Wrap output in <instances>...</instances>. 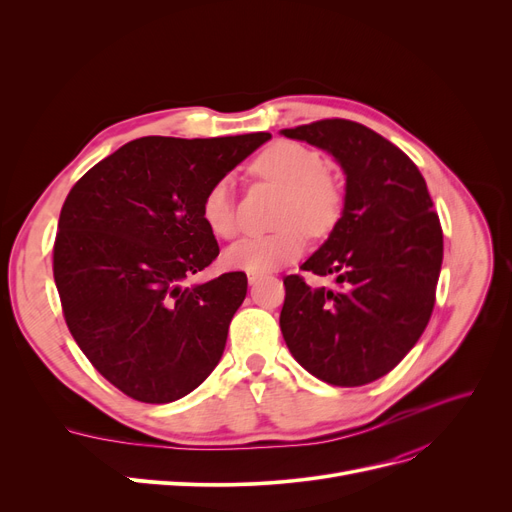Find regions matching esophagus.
Masks as SVG:
<instances>
[{
  "mask_svg": "<svg viewBox=\"0 0 512 512\" xmlns=\"http://www.w3.org/2000/svg\"><path fill=\"white\" fill-rule=\"evenodd\" d=\"M247 280H249V284L253 286V284H257V282L261 280V274H251V272H249V274H247Z\"/></svg>",
  "mask_w": 512,
  "mask_h": 512,
  "instance_id": "1",
  "label": "esophagus"
}]
</instances>
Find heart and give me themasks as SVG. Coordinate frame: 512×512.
Here are the masks:
<instances>
[{
    "instance_id": "b5f03b06",
    "label": "heart",
    "mask_w": 512,
    "mask_h": 512,
    "mask_svg": "<svg viewBox=\"0 0 512 512\" xmlns=\"http://www.w3.org/2000/svg\"><path fill=\"white\" fill-rule=\"evenodd\" d=\"M321 153L292 141H278L255 161L253 172L286 191L280 207V230L261 236L240 238L224 253L232 270L265 274L299 259L307 247V230L313 236H328L342 218V186L328 172ZM205 226L220 238L238 232V213L230 178L213 182L201 201Z\"/></svg>"
}]
</instances>
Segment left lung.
<instances>
[{"label": "left lung", "mask_w": 512, "mask_h": 512, "mask_svg": "<svg viewBox=\"0 0 512 512\" xmlns=\"http://www.w3.org/2000/svg\"><path fill=\"white\" fill-rule=\"evenodd\" d=\"M282 134L330 151L346 174L342 218L301 265L334 274L338 288L286 276L284 342L321 382H375L405 359L434 311L444 253L434 201L413 159L359 122L317 120Z\"/></svg>", "instance_id": "obj_1"}]
</instances>
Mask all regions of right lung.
Masks as SVG:
<instances>
[{
  "instance_id": "right-lung-1",
  "label": "right lung",
  "mask_w": 512,
  "mask_h": 512,
  "mask_svg": "<svg viewBox=\"0 0 512 512\" xmlns=\"http://www.w3.org/2000/svg\"><path fill=\"white\" fill-rule=\"evenodd\" d=\"M270 139L143 137L101 159L68 193L53 242L66 326L126 396L164 405L220 363L247 274L184 284L220 255L201 201Z\"/></svg>"
}]
</instances>
